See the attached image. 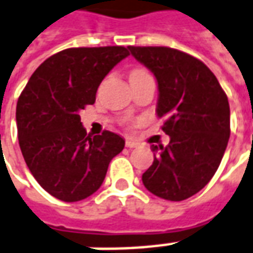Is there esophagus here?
<instances>
[{"label":"esophagus","instance_id":"1","mask_svg":"<svg viewBox=\"0 0 253 253\" xmlns=\"http://www.w3.org/2000/svg\"><path fill=\"white\" fill-rule=\"evenodd\" d=\"M137 142L134 141V139H126V146L127 148H135L137 146Z\"/></svg>","mask_w":253,"mask_h":253}]
</instances>
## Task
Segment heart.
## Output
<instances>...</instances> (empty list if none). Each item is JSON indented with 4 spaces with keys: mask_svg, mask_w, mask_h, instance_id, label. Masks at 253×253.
Returning a JSON list of instances; mask_svg holds the SVG:
<instances>
[{
    "mask_svg": "<svg viewBox=\"0 0 253 253\" xmlns=\"http://www.w3.org/2000/svg\"><path fill=\"white\" fill-rule=\"evenodd\" d=\"M146 71H144V70H141V68H138V70H132L131 74H130V77H132V75H141V74H145Z\"/></svg>",
    "mask_w": 253,
    "mask_h": 253,
    "instance_id": "obj_1",
    "label": "heart"
}]
</instances>
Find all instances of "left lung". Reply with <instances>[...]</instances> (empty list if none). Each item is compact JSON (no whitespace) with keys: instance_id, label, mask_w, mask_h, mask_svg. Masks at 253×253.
Here are the masks:
<instances>
[{"instance_id":"1","label":"left lung","mask_w":253,"mask_h":253,"mask_svg":"<svg viewBox=\"0 0 253 253\" xmlns=\"http://www.w3.org/2000/svg\"><path fill=\"white\" fill-rule=\"evenodd\" d=\"M157 81L156 115L169 144L152 145L153 163L142 183L164 200L200 192L216 172L230 137V107L218 79L203 61L164 46H128Z\"/></svg>"}]
</instances>
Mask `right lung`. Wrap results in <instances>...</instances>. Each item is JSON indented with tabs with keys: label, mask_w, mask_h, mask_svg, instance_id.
<instances>
[{
	"label": "right lung",
	"mask_w": 253,
	"mask_h": 253,
	"mask_svg": "<svg viewBox=\"0 0 253 253\" xmlns=\"http://www.w3.org/2000/svg\"><path fill=\"white\" fill-rule=\"evenodd\" d=\"M130 53L123 46L71 47L35 70L19 97L16 123L28 169L53 197L84 200L102 185L125 148L112 131L90 137L79 112L96 101L102 79Z\"/></svg>",
	"instance_id": "add662e5"
}]
</instances>
